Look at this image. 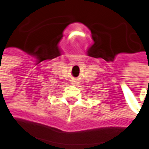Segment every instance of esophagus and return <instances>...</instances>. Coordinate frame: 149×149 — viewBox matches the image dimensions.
Wrapping results in <instances>:
<instances>
[{"label":"esophagus","instance_id":"esophagus-1","mask_svg":"<svg viewBox=\"0 0 149 149\" xmlns=\"http://www.w3.org/2000/svg\"><path fill=\"white\" fill-rule=\"evenodd\" d=\"M76 83H77V82H76Z\"/></svg>","mask_w":149,"mask_h":149}]
</instances>
